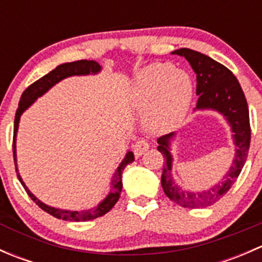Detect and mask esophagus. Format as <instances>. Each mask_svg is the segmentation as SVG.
<instances>
[{
    "instance_id": "obj_1",
    "label": "esophagus",
    "mask_w": 262,
    "mask_h": 262,
    "mask_svg": "<svg viewBox=\"0 0 262 262\" xmlns=\"http://www.w3.org/2000/svg\"><path fill=\"white\" fill-rule=\"evenodd\" d=\"M148 148H149V143H148L147 139H138L137 143L134 144V153H136L137 156H142L144 152H147Z\"/></svg>"
}]
</instances>
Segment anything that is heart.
I'll list each match as a JSON object with an SVG mask.
<instances>
[{
	"instance_id": "obj_1",
	"label": "heart",
	"mask_w": 262,
	"mask_h": 262,
	"mask_svg": "<svg viewBox=\"0 0 262 262\" xmlns=\"http://www.w3.org/2000/svg\"><path fill=\"white\" fill-rule=\"evenodd\" d=\"M192 97L189 73L171 63H153L139 71L132 87L136 109L148 110V125L155 130L173 128L184 119Z\"/></svg>"
}]
</instances>
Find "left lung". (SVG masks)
Segmentation results:
<instances>
[{"label":"left lung","mask_w":262,"mask_h":262,"mask_svg":"<svg viewBox=\"0 0 262 262\" xmlns=\"http://www.w3.org/2000/svg\"><path fill=\"white\" fill-rule=\"evenodd\" d=\"M172 54L184 57L196 73V95L199 97L194 110L209 109L221 113L234 133L236 155L231 168L221 182L212 189L202 192L182 191L173 184L171 173L172 156L170 153V141L175 133L166 134L157 139V149L165 158L161 185L166 196L184 208H207L228 192L244 167L251 142L248 105L238 80L223 64L192 49L181 48L172 52Z\"/></svg>","instance_id":"left-lung-1"}]
</instances>
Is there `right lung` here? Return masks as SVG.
<instances>
[{"label": "right lung", "instance_id": "1", "mask_svg": "<svg viewBox=\"0 0 262 262\" xmlns=\"http://www.w3.org/2000/svg\"><path fill=\"white\" fill-rule=\"evenodd\" d=\"M101 67L97 62L95 60H87V59H81L76 60V62L71 63H63V64L58 66L54 70L50 71L48 75L43 76L41 78H39L38 81H35L34 83H31L25 91L21 95L20 102H18V107L16 110V114H15V124H14V142H12V152H14V161H15V168H16L17 178L20 180L21 185L24 186L25 191L28 192L29 196L31 198L34 203L38 205L39 208L47 212L50 215L55 216L58 219H63V221H70V222H86V221H92V219H96L99 216H102L104 214H106L112 209L113 207L116 204V202L120 198L121 189H123V182H121V173L123 170L125 168L126 165L132 163L134 161V155L132 152L126 153L125 158L123 160V162L119 165V167L116 168L114 176H113L112 180V190H110L109 195L100 203L97 207L92 208L89 210H62V209H55V208L46 205L44 203H41L38 198L34 196L30 192V190L25 186L23 179H21L20 173L17 171L16 166V133L18 128V121H20V116L35 101L38 97H40L41 95L46 94L47 91L52 86H54L55 83H58L59 81H62L63 78L71 77V76H82V75H90V73H97L100 72Z\"/></svg>", "mask_w": 262, "mask_h": 262}]
</instances>
